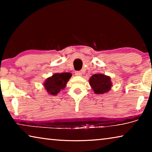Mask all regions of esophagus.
I'll list each match as a JSON object with an SVG mask.
<instances>
[{
    "mask_svg": "<svg viewBox=\"0 0 152 152\" xmlns=\"http://www.w3.org/2000/svg\"><path fill=\"white\" fill-rule=\"evenodd\" d=\"M75 75L76 76H82V72L80 71H76L75 72Z\"/></svg>",
    "mask_w": 152,
    "mask_h": 152,
    "instance_id": "esophagus-1",
    "label": "esophagus"
}]
</instances>
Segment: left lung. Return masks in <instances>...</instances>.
Listing matches in <instances>:
<instances>
[{
  "instance_id": "obj_1",
  "label": "left lung",
  "mask_w": 152,
  "mask_h": 152,
  "mask_svg": "<svg viewBox=\"0 0 152 152\" xmlns=\"http://www.w3.org/2000/svg\"><path fill=\"white\" fill-rule=\"evenodd\" d=\"M89 84L95 94H101L109 92L111 88L112 82L109 76L102 74H96L89 79Z\"/></svg>"
}]
</instances>
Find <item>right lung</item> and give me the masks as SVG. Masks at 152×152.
<instances>
[{"instance_id":"add662e5","label":"right lung","mask_w":152,"mask_h":152,"mask_svg":"<svg viewBox=\"0 0 152 152\" xmlns=\"http://www.w3.org/2000/svg\"><path fill=\"white\" fill-rule=\"evenodd\" d=\"M70 73H56L46 79L43 86L51 95H57L61 90L65 88L67 82L71 78Z\"/></svg>"}]
</instances>
